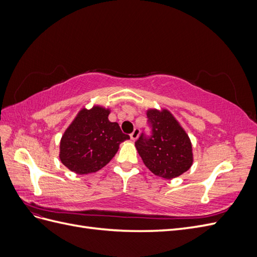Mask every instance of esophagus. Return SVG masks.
<instances>
[{
  "instance_id": "34e87169",
  "label": "esophagus",
  "mask_w": 257,
  "mask_h": 257,
  "mask_svg": "<svg viewBox=\"0 0 257 257\" xmlns=\"http://www.w3.org/2000/svg\"><path fill=\"white\" fill-rule=\"evenodd\" d=\"M139 133H141V131H139L138 128H135L133 132H132V134L130 135V137H131L132 141H136L137 137L139 136Z\"/></svg>"
}]
</instances>
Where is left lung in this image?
Here are the masks:
<instances>
[{"mask_svg":"<svg viewBox=\"0 0 257 257\" xmlns=\"http://www.w3.org/2000/svg\"><path fill=\"white\" fill-rule=\"evenodd\" d=\"M151 135L142 133L135 143L144 164L155 175L173 179L193 164L192 144L188 134L167 109L147 111Z\"/></svg>","mask_w":257,"mask_h":257,"instance_id":"obj_1","label":"left lung"}]
</instances>
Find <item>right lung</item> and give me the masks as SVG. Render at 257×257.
<instances>
[{
    "label": "right lung",
    "mask_w": 257,
    "mask_h": 257,
    "mask_svg": "<svg viewBox=\"0 0 257 257\" xmlns=\"http://www.w3.org/2000/svg\"><path fill=\"white\" fill-rule=\"evenodd\" d=\"M109 113V109L100 106L82 108L66 128L59 157L69 170L78 175L97 172L111 161L119 145L130 139L118 123L108 120Z\"/></svg>",
    "instance_id": "1"
}]
</instances>
